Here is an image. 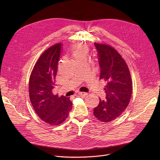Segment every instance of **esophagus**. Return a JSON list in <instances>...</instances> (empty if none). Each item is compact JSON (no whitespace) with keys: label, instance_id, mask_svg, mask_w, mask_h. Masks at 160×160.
Here are the masks:
<instances>
[{"label":"esophagus","instance_id":"34e87169","mask_svg":"<svg viewBox=\"0 0 160 160\" xmlns=\"http://www.w3.org/2000/svg\"><path fill=\"white\" fill-rule=\"evenodd\" d=\"M78 95L81 97H85L87 95V93L86 92H78Z\"/></svg>","mask_w":160,"mask_h":160}]
</instances>
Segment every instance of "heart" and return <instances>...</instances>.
Masks as SVG:
<instances>
[{"mask_svg":"<svg viewBox=\"0 0 160 160\" xmlns=\"http://www.w3.org/2000/svg\"><path fill=\"white\" fill-rule=\"evenodd\" d=\"M87 51H88V49L86 45H77V46H75L72 49V53L74 58H75L80 57L81 56H86Z\"/></svg>","mask_w":160,"mask_h":160,"instance_id":"b5f03b06","label":"heart"}]
</instances>
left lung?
Instances as JSON below:
<instances>
[{"label": "left lung", "instance_id": "obj_1", "mask_svg": "<svg viewBox=\"0 0 160 160\" xmlns=\"http://www.w3.org/2000/svg\"><path fill=\"white\" fill-rule=\"evenodd\" d=\"M101 68L100 79L106 83V99H100L94 115L102 122L118 118L127 107L132 95V85L128 68L120 54L106 44L94 43Z\"/></svg>", "mask_w": 160, "mask_h": 160}]
</instances>
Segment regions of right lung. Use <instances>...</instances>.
Returning a JSON list of instances; mask_svg holds the SVG:
<instances>
[{
	"instance_id": "add662e5",
	"label": "right lung",
	"mask_w": 160,
	"mask_h": 160,
	"mask_svg": "<svg viewBox=\"0 0 160 160\" xmlns=\"http://www.w3.org/2000/svg\"><path fill=\"white\" fill-rule=\"evenodd\" d=\"M61 49V43H57L44 51L34 66L29 81L33 109L42 120L50 125L62 123L72 108L69 98H59L52 93Z\"/></svg>"
}]
</instances>
